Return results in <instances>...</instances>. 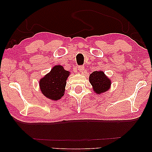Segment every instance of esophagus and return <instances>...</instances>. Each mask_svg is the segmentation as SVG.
Instances as JSON below:
<instances>
[{
  "instance_id": "obj_1",
  "label": "esophagus",
  "mask_w": 152,
  "mask_h": 152,
  "mask_svg": "<svg viewBox=\"0 0 152 152\" xmlns=\"http://www.w3.org/2000/svg\"><path fill=\"white\" fill-rule=\"evenodd\" d=\"M78 70H79V71L82 72L84 70V66H78Z\"/></svg>"
}]
</instances>
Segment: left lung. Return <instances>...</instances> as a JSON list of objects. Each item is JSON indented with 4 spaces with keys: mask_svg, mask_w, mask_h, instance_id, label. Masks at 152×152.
<instances>
[{
    "mask_svg": "<svg viewBox=\"0 0 152 152\" xmlns=\"http://www.w3.org/2000/svg\"><path fill=\"white\" fill-rule=\"evenodd\" d=\"M89 81L97 94L107 91L111 85V81L102 71L93 72L89 77Z\"/></svg>",
    "mask_w": 152,
    "mask_h": 152,
    "instance_id": "8db88e82",
    "label": "left lung"
}]
</instances>
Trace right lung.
<instances>
[{"instance_id": "obj_1", "label": "right lung", "mask_w": 152, "mask_h": 152, "mask_svg": "<svg viewBox=\"0 0 152 152\" xmlns=\"http://www.w3.org/2000/svg\"><path fill=\"white\" fill-rule=\"evenodd\" d=\"M70 72L64 70L63 66L58 65L39 82L41 92L48 98L58 100L64 96L66 80Z\"/></svg>"}]
</instances>
